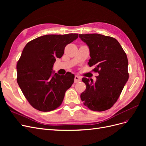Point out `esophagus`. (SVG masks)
<instances>
[{
  "label": "esophagus",
  "mask_w": 146,
  "mask_h": 146,
  "mask_svg": "<svg viewBox=\"0 0 146 146\" xmlns=\"http://www.w3.org/2000/svg\"><path fill=\"white\" fill-rule=\"evenodd\" d=\"M81 80V78L77 76H76L74 77V83H77Z\"/></svg>",
  "instance_id": "esophagus-1"
}]
</instances>
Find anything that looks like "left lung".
<instances>
[{"instance_id":"1","label":"left lung","mask_w":146,"mask_h":146,"mask_svg":"<svg viewBox=\"0 0 146 146\" xmlns=\"http://www.w3.org/2000/svg\"><path fill=\"white\" fill-rule=\"evenodd\" d=\"M90 48L88 64L99 73L96 80L85 77L86 86L80 95L83 104L92 111H102L111 108L129 79L128 59L115 38L98 33L79 35Z\"/></svg>"}]
</instances>
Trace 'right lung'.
I'll list each match as a JSON object with an SVG mask.
<instances>
[{
	"mask_svg": "<svg viewBox=\"0 0 146 146\" xmlns=\"http://www.w3.org/2000/svg\"><path fill=\"white\" fill-rule=\"evenodd\" d=\"M78 37L77 33L46 35L33 39L24 48L16 66L17 82L34 108L47 112L62 104L74 75L52 74V68L56 58L63 56L66 45Z\"/></svg>",
	"mask_w": 146,
	"mask_h": 146,
	"instance_id": "add662e5",
	"label": "right lung"
}]
</instances>
